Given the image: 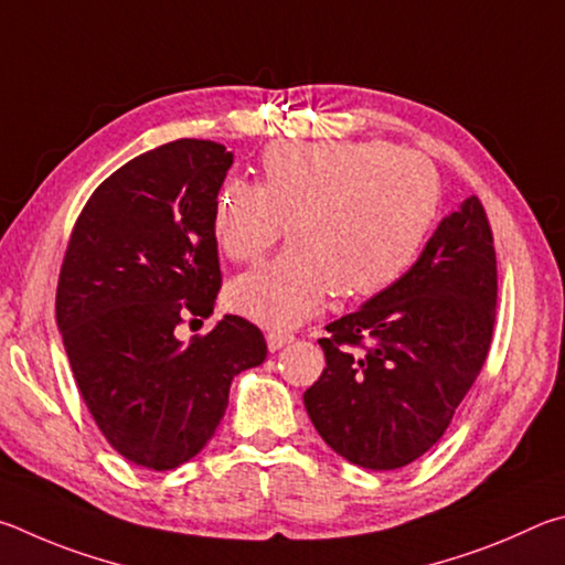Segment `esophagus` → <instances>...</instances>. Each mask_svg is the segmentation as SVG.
Segmentation results:
<instances>
[{"label":"esophagus","mask_w":565,"mask_h":565,"mask_svg":"<svg viewBox=\"0 0 565 565\" xmlns=\"http://www.w3.org/2000/svg\"><path fill=\"white\" fill-rule=\"evenodd\" d=\"M292 340H295V334H290V332H280V330L267 332V348H270V352L282 350L285 344H290Z\"/></svg>","instance_id":"1"}]
</instances>
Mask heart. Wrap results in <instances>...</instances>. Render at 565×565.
<instances>
[{
	"mask_svg": "<svg viewBox=\"0 0 565 565\" xmlns=\"http://www.w3.org/2000/svg\"><path fill=\"white\" fill-rule=\"evenodd\" d=\"M260 171V185L231 178L217 188L211 227L233 263H257L288 225V250L227 290L237 312L267 328H295L332 292L360 300L392 288L439 213L434 163L382 141L273 143Z\"/></svg>",
	"mask_w": 565,
	"mask_h": 565,
	"instance_id": "obj_1",
	"label": "heart"
}]
</instances>
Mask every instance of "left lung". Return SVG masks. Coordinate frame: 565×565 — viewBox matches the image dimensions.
Here are the masks:
<instances>
[{
	"label": "left lung",
	"mask_w": 565,
	"mask_h": 565,
	"mask_svg": "<svg viewBox=\"0 0 565 565\" xmlns=\"http://www.w3.org/2000/svg\"><path fill=\"white\" fill-rule=\"evenodd\" d=\"M497 290L491 225L471 195L392 288L324 328L328 367L302 397L320 437L372 471L429 451L487 362Z\"/></svg>",
	"instance_id": "8db88e82"
}]
</instances>
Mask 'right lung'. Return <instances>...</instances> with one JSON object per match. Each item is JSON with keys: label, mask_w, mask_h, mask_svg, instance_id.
Masks as SVG:
<instances>
[{"label": "right lung", "mask_w": 565, "mask_h": 565, "mask_svg": "<svg viewBox=\"0 0 565 565\" xmlns=\"http://www.w3.org/2000/svg\"><path fill=\"white\" fill-rule=\"evenodd\" d=\"M233 153L178 138L136 156L88 198L68 237L56 324L106 441L143 469L193 459L221 424L235 374L267 358L263 332L225 315L191 342L221 290L211 217Z\"/></svg>", "instance_id": "1"}]
</instances>
